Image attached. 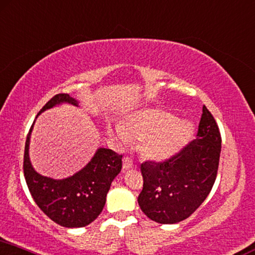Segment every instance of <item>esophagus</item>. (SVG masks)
Wrapping results in <instances>:
<instances>
[{
	"label": "esophagus",
	"instance_id": "34e87169",
	"mask_svg": "<svg viewBox=\"0 0 255 255\" xmlns=\"http://www.w3.org/2000/svg\"><path fill=\"white\" fill-rule=\"evenodd\" d=\"M133 166V160L131 157H124L123 158V168L124 170H128Z\"/></svg>",
	"mask_w": 255,
	"mask_h": 255
}]
</instances>
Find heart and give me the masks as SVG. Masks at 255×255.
<instances>
[{"label":"heart","instance_id":"1","mask_svg":"<svg viewBox=\"0 0 255 255\" xmlns=\"http://www.w3.org/2000/svg\"><path fill=\"white\" fill-rule=\"evenodd\" d=\"M112 133L124 144H128L131 139L144 140L145 154L161 160L173 156L183 147L191 134V127L186 122L177 121L170 112L147 109L132 116L127 127L116 124Z\"/></svg>","mask_w":255,"mask_h":255}]
</instances>
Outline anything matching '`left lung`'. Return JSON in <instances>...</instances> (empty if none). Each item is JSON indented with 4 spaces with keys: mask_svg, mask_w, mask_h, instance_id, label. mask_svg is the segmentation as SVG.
Segmentation results:
<instances>
[{
    "mask_svg": "<svg viewBox=\"0 0 255 255\" xmlns=\"http://www.w3.org/2000/svg\"><path fill=\"white\" fill-rule=\"evenodd\" d=\"M196 137L167 159L140 164L144 183L138 204L151 220L159 224L185 220L212 190L219 166L221 135L205 105Z\"/></svg>",
    "mask_w": 255,
    "mask_h": 255,
    "instance_id": "left-lung-1",
    "label": "left lung"
}]
</instances>
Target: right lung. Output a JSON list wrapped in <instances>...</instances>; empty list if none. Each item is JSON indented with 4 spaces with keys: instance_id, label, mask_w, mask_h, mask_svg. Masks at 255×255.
Wrapping results in <instances>:
<instances>
[{
    "instance_id": "add662e5",
    "label": "right lung",
    "mask_w": 255,
    "mask_h": 255,
    "mask_svg": "<svg viewBox=\"0 0 255 255\" xmlns=\"http://www.w3.org/2000/svg\"><path fill=\"white\" fill-rule=\"evenodd\" d=\"M77 105L68 94L55 95L37 115L56 104ZM31 125L26 134L23 172L35 203L56 224L63 227H84L91 224L103 210L112 180L122 170L123 154L110 148H99L84 168L67 179L55 180L43 177L32 168L29 160V140Z\"/></svg>"
}]
</instances>
